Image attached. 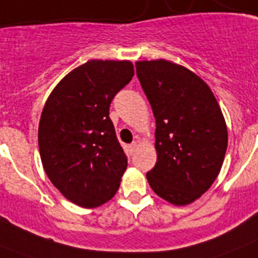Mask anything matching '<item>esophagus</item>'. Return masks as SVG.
Segmentation results:
<instances>
[{
	"instance_id": "1",
	"label": "esophagus",
	"mask_w": 258,
	"mask_h": 258,
	"mask_svg": "<svg viewBox=\"0 0 258 258\" xmlns=\"http://www.w3.org/2000/svg\"><path fill=\"white\" fill-rule=\"evenodd\" d=\"M138 142H133L131 145L128 146V150H130V153H134V151H137L138 150Z\"/></svg>"
}]
</instances>
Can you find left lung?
I'll use <instances>...</instances> for the list:
<instances>
[{"instance_id": "obj_1", "label": "left lung", "mask_w": 258, "mask_h": 258, "mask_svg": "<svg viewBox=\"0 0 258 258\" xmlns=\"http://www.w3.org/2000/svg\"><path fill=\"white\" fill-rule=\"evenodd\" d=\"M137 75L153 108L157 163L147 172L158 196L176 206L208 191L220 174L228 128L212 89L167 60L138 61Z\"/></svg>"}]
</instances>
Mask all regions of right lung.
<instances>
[{"label": "right lung", "instance_id": "add662e5", "mask_svg": "<svg viewBox=\"0 0 258 258\" xmlns=\"http://www.w3.org/2000/svg\"><path fill=\"white\" fill-rule=\"evenodd\" d=\"M131 61L89 60L50 92L38 124L42 166L54 187L82 208L105 204L120 186L127 157L109 105L131 82Z\"/></svg>", "mask_w": 258, "mask_h": 258}]
</instances>
